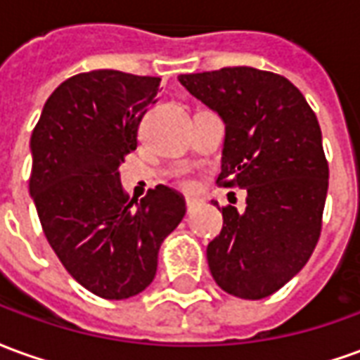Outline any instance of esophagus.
Listing matches in <instances>:
<instances>
[{"mask_svg": "<svg viewBox=\"0 0 360 360\" xmlns=\"http://www.w3.org/2000/svg\"><path fill=\"white\" fill-rule=\"evenodd\" d=\"M193 206H195V198H187V210H193Z\"/></svg>", "mask_w": 360, "mask_h": 360, "instance_id": "1", "label": "esophagus"}]
</instances>
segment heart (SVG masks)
<instances>
[{
	"instance_id": "1",
	"label": "heart",
	"mask_w": 360,
	"mask_h": 360,
	"mask_svg": "<svg viewBox=\"0 0 360 360\" xmlns=\"http://www.w3.org/2000/svg\"><path fill=\"white\" fill-rule=\"evenodd\" d=\"M177 183H179V187L187 188V191H193V188L196 187L195 177H191L187 173H179V175H177Z\"/></svg>"
}]
</instances>
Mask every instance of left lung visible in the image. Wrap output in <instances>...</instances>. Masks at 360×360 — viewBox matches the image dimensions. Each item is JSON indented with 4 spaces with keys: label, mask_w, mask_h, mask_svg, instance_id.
<instances>
[{
    "label": "left lung",
    "mask_w": 360,
    "mask_h": 360,
    "mask_svg": "<svg viewBox=\"0 0 360 360\" xmlns=\"http://www.w3.org/2000/svg\"><path fill=\"white\" fill-rule=\"evenodd\" d=\"M179 82L226 123L218 185L247 188L245 212L219 208L224 227L206 249L212 276L235 297H270L309 262L322 231L330 169L316 115L270 71L224 67Z\"/></svg>",
    "instance_id": "8db88e82"
}]
</instances>
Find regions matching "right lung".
<instances>
[{
  "label": "right lung",
  "instance_id": "obj_1",
  "mask_svg": "<svg viewBox=\"0 0 360 360\" xmlns=\"http://www.w3.org/2000/svg\"><path fill=\"white\" fill-rule=\"evenodd\" d=\"M160 81L113 69L75 75L51 92L30 139L28 188L44 235L65 270L110 301L152 283L160 247L187 212L173 188L158 185L136 202L119 179Z\"/></svg>",
  "mask_w": 360,
  "mask_h": 360
}]
</instances>
